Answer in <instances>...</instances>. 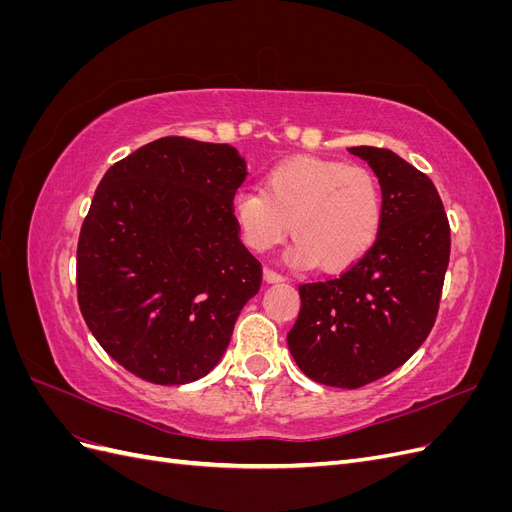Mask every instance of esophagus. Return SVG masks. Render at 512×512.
Wrapping results in <instances>:
<instances>
[{
  "label": "esophagus",
  "instance_id": "obj_1",
  "mask_svg": "<svg viewBox=\"0 0 512 512\" xmlns=\"http://www.w3.org/2000/svg\"><path fill=\"white\" fill-rule=\"evenodd\" d=\"M265 280H267L269 284H277V282H284V275H282V273H277L275 269L265 267Z\"/></svg>",
  "mask_w": 512,
  "mask_h": 512
}]
</instances>
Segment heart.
<instances>
[{"label":"heart","instance_id":"b5f03b06","mask_svg":"<svg viewBox=\"0 0 512 512\" xmlns=\"http://www.w3.org/2000/svg\"><path fill=\"white\" fill-rule=\"evenodd\" d=\"M232 218L254 252H267L288 230L297 265L339 271L354 265L374 245L382 224L378 179L361 166L299 156L275 164L262 190L232 198Z\"/></svg>","mask_w":512,"mask_h":512}]
</instances>
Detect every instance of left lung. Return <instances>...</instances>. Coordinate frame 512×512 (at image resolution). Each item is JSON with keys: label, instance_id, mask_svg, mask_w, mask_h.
I'll return each instance as SVG.
<instances>
[{"label": "left lung", "instance_id": "1", "mask_svg": "<svg viewBox=\"0 0 512 512\" xmlns=\"http://www.w3.org/2000/svg\"><path fill=\"white\" fill-rule=\"evenodd\" d=\"M382 188V224L369 252L339 277L299 286L288 348L307 378L359 389L421 348L438 316L451 226L433 181L391 149L350 147Z\"/></svg>", "mask_w": 512, "mask_h": 512}]
</instances>
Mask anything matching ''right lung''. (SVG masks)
Returning a JSON list of instances; mask_svg holds the SVG:
<instances>
[{
    "label": "right lung",
    "mask_w": 512,
    "mask_h": 512,
    "mask_svg": "<svg viewBox=\"0 0 512 512\" xmlns=\"http://www.w3.org/2000/svg\"><path fill=\"white\" fill-rule=\"evenodd\" d=\"M245 175L235 147L164 136L102 177L76 247V297L98 344L136 378L209 374L260 290L230 209Z\"/></svg>",
    "instance_id": "right-lung-1"
}]
</instances>
